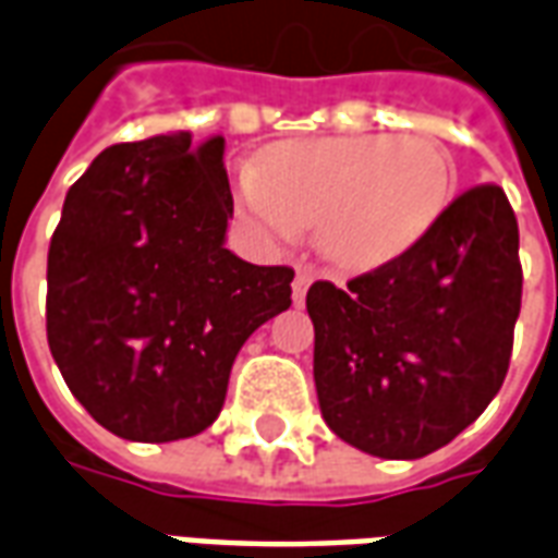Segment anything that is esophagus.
<instances>
[{
  "mask_svg": "<svg viewBox=\"0 0 558 558\" xmlns=\"http://www.w3.org/2000/svg\"><path fill=\"white\" fill-rule=\"evenodd\" d=\"M314 278H316L314 266H299V271H295V280H292V299H295V302H304L307 287L314 283Z\"/></svg>",
  "mask_w": 558,
  "mask_h": 558,
  "instance_id": "1",
  "label": "esophagus"
}]
</instances>
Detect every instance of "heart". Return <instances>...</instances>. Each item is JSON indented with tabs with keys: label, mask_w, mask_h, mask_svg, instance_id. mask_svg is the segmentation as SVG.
Returning a JSON list of instances; mask_svg holds the SVG:
<instances>
[{
	"label": "heart",
	"mask_w": 558,
	"mask_h": 558,
	"mask_svg": "<svg viewBox=\"0 0 558 558\" xmlns=\"http://www.w3.org/2000/svg\"><path fill=\"white\" fill-rule=\"evenodd\" d=\"M457 187L451 151L421 134L287 140L235 175V208L268 244L316 242L343 271H371L415 251Z\"/></svg>",
	"instance_id": "obj_1"
}]
</instances>
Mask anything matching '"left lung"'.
Wrapping results in <instances>:
<instances>
[{"label": "left lung", "instance_id": "1", "mask_svg": "<svg viewBox=\"0 0 558 558\" xmlns=\"http://www.w3.org/2000/svg\"><path fill=\"white\" fill-rule=\"evenodd\" d=\"M523 268L499 184L469 187L424 242L343 290L316 280L314 383L343 442L418 460L487 410L508 374Z\"/></svg>", "mask_w": 558, "mask_h": 558}]
</instances>
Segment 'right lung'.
Returning <instances> with one entry per match:
<instances>
[{
  "label": "right lung",
  "mask_w": 558,
  "mask_h": 558,
  "mask_svg": "<svg viewBox=\"0 0 558 558\" xmlns=\"http://www.w3.org/2000/svg\"><path fill=\"white\" fill-rule=\"evenodd\" d=\"M230 218L223 137L119 143L71 184L47 254V343L116 436L206 430L244 340L292 304L295 271L227 251Z\"/></svg>",
  "instance_id": "add662e5"
}]
</instances>
